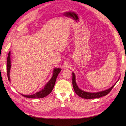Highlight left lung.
Here are the masks:
<instances>
[{"label": "left lung", "mask_w": 126, "mask_h": 126, "mask_svg": "<svg viewBox=\"0 0 126 126\" xmlns=\"http://www.w3.org/2000/svg\"><path fill=\"white\" fill-rule=\"evenodd\" d=\"M119 78L115 84L108 89H106L105 90L101 91H99V92L96 93H89L87 92V91H83L79 88L76 81V76L74 72H72V85H73L74 89L75 91V93L77 95H78L80 97H81L85 99H94L105 96L106 95L110 93V91L113 88V87L116 84V83L118 82V81L119 80Z\"/></svg>", "instance_id": "left-lung-1"}]
</instances>
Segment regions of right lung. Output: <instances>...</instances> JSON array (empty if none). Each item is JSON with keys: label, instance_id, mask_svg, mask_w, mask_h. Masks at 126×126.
<instances>
[{"label": "right lung", "instance_id": "1", "mask_svg": "<svg viewBox=\"0 0 126 126\" xmlns=\"http://www.w3.org/2000/svg\"><path fill=\"white\" fill-rule=\"evenodd\" d=\"M11 63L10 60V51H9L7 60V72L9 81H10V71L11 69ZM61 70H62L61 68H55L54 70H53V74L51 79L45 85L43 88L39 91H38V92H37L35 94L31 95H24L21 94H20L24 97L29 98H41L48 96L51 92L53 88H54L57 77Z\"/></svg>", "mask_w": 126, "mask_h": 126}]
</instances>
